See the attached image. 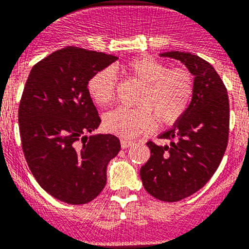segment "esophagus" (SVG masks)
I'll list each match as a JSON object with an SVG mask.
<instances>
[{
    "instance_id": "34e87169",
    "label": "esophagus",
    "mask_w": 249,
    "mask_h": 249,
    "mask_svg": "<svg viewBox=\"0 0 249 249\" xmlns=\"http://www.w3.org/2000/svg\"><path fill=\"white\" fill-rule=\"evenodd\" d=\"M120 144H122L123 149H126V148H129V146L133 145V142H131V140H127V139H120Z\"/></svg>"
}]
</instances>
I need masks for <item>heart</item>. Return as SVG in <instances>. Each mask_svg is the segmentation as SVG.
Returning <instances> with one entry per match:
<instances>
[{
	"instance_id": "heart-1",
	"label": "heart",
	"mask_w": 249,
	"mask_h": 249,
	"mask_svg": "<svg viewBox=\"0 0 249 249\" xmlns=\"http://www.w3.org/2000/svg\"><path fill=\"white\" fill-rule=\"evenodd\" d=\"M127 76L142 85L135 109L112 110L104 116L105 130L123 139H131L153 130L155 120L160 126L179 122L194 94V76L185 68L169 66L151 56H139L124 65ZM116 77L111 69L95 72L88 81V92L96 105L105 107L115 96Z\"/></svg>"
}]
</instances>
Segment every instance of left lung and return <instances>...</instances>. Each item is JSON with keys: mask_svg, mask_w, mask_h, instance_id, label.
Instances as JSON below:
<instances>
[{"mask_svg": "<svg viewBox=\"0 0 249 249\" xmlns=\"http://www.w3.org/2000/svg\"><path fill=\"white\" fill-rule=\"evenodd\" d=\"M181 61L194 75V94L183 118L160 139L148 142L150 158L140 169L142 185L163 202H178L204 187L226 153L229 134L227 88L209 62L180 51L161 53Z\"/></svg>", "mask_w": 249, "mask_h": 249, "instance_id": "left-lung-1", "label": "left lung"}]
</instances>
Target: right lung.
<instances>
[{
    "instance_id": "right-lung-1",
    "label": "right lung",
    "mask_w": 249,
    "mask_h": 249,
    "mask_svg": "<svg viewBox=\"0 0 249 249\" xmlns=\"http://www.w3.org/2000/svg\"><path fill=\"white\" fill-rule=\"evenodd\" d=\"M118 57L68 46L32 68L18 107L21 145L35 179L56 199L85 204L107 184V166L120 150L111 134L84 137L101 119L89 79Z\"/></svg>"
}]
</instances>
